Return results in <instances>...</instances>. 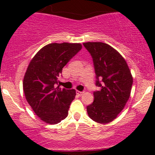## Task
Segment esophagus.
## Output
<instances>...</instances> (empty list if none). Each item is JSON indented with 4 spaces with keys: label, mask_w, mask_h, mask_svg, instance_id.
<instances>
[{
    "label": "esophagus",
    "mask_w": 155,
    "mask_h": 155,
    "mask_svg": "<svg viewBox=\"0 0 155 155\" xmlns=\"http://www.w3.org/2000/svg\"><path fill=\"white\" fill-rule=\"evenodd\" d=\"M76 94H77L78 96H82L84 94L83 91H76Z\"/></svg>",
    "instance_id": "34e87169"
}]
</instances>
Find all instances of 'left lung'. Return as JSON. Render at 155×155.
Returning a JSON list of instances; mask_svg holds the SVG:
<instances>
[{"label": "left lung", "mask_w": 155, "mask_h": 155, "mask_svg": "<svg viewBox=\"0 0 155 155\" xmlns=\"http://www.w3.org/2000/svg\"><path fill=\"white\" fill-rule=\"evenodd\" d=\"M83 45L93 58L96 85L100 87L94 92V102L87 107V115L96 122L107 124L125 107L133 76L125 59L111 46L102 42H87Z\"/></svg>", "instance_id": "left-lung-1"}]
</instances>
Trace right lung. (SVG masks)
I'll return each mask as SVG.
<instances>
[{"label":"right lung","mask_w":155,"mask_h":155,"mask_svg":"<svg viewBox=\"0 0 155 155\" xmlns=\"http://www.w3.org/2000/svg\"><path fill=\"white\" fill-rule=\"evenodd\" d=\"M81 48L80 43H50L30 61L23 79V90L36 115L47 124H58L68 115L76 91L56 87V84L62 69Z\"/></svg>","instance_id":"1"}]
</instances>
